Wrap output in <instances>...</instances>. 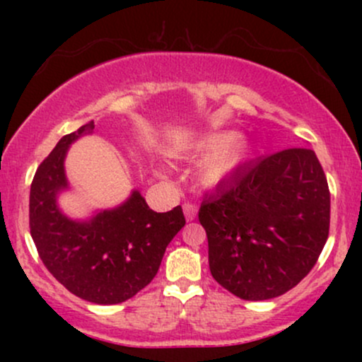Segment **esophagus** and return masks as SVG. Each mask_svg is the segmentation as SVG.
Returning <instances> with one entry per match:
<instances>
[{"mask_svg":"<svg viewBox=\"0 0 362 362\" xmlns=\"http://www.w3.org/2000/svg\"><path fill=\"white\" fill-rule=\"evenodd\" d=\"M197 209H199L197 204H192V202H187V204H184V214L187 221H192L195 214H197Z\"/></svg>","mask_w":362,"mask_h":362,"instance_id":"34e87169","label":"esophagus"}]
</instances>
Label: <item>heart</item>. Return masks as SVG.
Wrapping results in <instances>:
<instances>
[{"label": "heart", "mask_w": 362, "mask_h": 362, "mask_svg": "<svg viewBox=\"0 0 362 362\" xmlns=\"http://www.w3.org/2000/svg\"><path fill=\"white\" fill-rule=\"evenodd\" d=\"M209 153L199 165L197 177L202 185L214 187L223 184L242 167L247 160L248 143L235 138L233 132H211L190 144L189 155Z\"/></svg>", "instance_id": "b5f03b06"}]
</instances>
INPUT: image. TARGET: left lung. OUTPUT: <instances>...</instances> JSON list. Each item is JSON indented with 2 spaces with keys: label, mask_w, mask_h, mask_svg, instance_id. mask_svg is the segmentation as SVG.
I'll use <instances>...</instances> for the list:
<instances>
[{
  "label": "left lung",
  "mask_w": 362,
  "mask_h": 362,
  "mask_svg": "<svg viewBox=\"0 0 362 362\" xmlns=\"http://www.w3.org/2000/svg\"><path fill=\"white\" fill-rule=\"evenodd\" d=\"M199 221L224 289L248 301L277 298L308 276L325 247L327 177L313 149H282L206 197Z\"/></svg>",
  "instance_id": "8db88e82"
}]
</instances>
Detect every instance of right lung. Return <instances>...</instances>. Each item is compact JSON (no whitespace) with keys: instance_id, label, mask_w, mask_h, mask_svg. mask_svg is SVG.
<instances>
[{"instance_id":"obj_1","label":"right lung","mask_w":362,"mask_h":362,"mask_svg":"<svg viewBox=\"0 0 362 362\" xmlns=\"http://www.w3.org/2000/svg\"><path fill=\"white\" fill-rule=\"evenodd\" d=\"M95 129L93 120L66 134L37 168L30 187V235L47 271L69 293L97 305H117L146 288L160 269L168 243L184 228L182 207L149 209L138 190L117 209L90 221H71L56 204L66 189L69 144Z\"/></svg>"}]
</instances>
